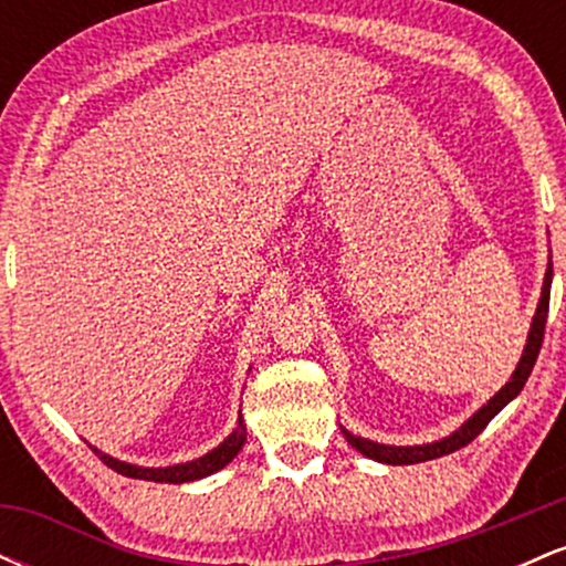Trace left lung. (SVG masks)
I'll list each match as a JSON object with an SVG mask.
<instances>
[{
  "mask_svg": "<svg viewBox=\"0 0 566 566\" xmlns=\"http://www.w3.org/2000/svg\"><path fill=\"white\" fill-rule=\"evenodd\" d=\"M551 276H554V265L548 263V271H545V282H543V295H541V303H537L535 319H532V329H530V337H527V348H524L522 361H518L516 373H513L511 380L505 382V386L500 388V391L492 396V399L486 401V405L479 409L476 415H473L469 423L460 426V431H454L452 437L433 441V444H423V447H386V444H375V441L359 439V437H354V433L343 431V433H346V439L350 441V447H356V450H359L361 454H367V458L380 460V463L412 465V463H426V460L441 458V454H450L454 450H460V447L471 444V441L484 431L486 423L495 418L500 409L509 405L513 396H518V391H522L524 382H527V378H530L532 367H535L537 354H541V346H543L545 319H548Z\"/></svg>",
  "mask_w": 566,
  "mask_h": 566,
  "instance_id": "8db88e82",
  "label": "left lung"
}]
</instances>
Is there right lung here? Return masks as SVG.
<instances>
[{
	"mask_svg": "<svg viewBox=\"0 0 566 566\" xmlns=\"http://www.w3.org/2000/svg\"><path fill=\"white\" fill-rule=\"evenodd\" d=\"M244 439H247V426H244V420L239 418L237 431H233L231 437L223 441V444L216 447V450H212V452H207L205 458L191 460V463H184V465H170V469H140V465H129V463H122V460L108 458V454L97 452L95 447H93V452L103 460V463L108 465V469H114L116 473H122V476L146 479V482L184 484V482H193V479L210 476V473H216V471L223 469L226 463H231V460L237 458V452L244 447Z\"/></svg>",
	"mask_w": 566,
	"mask_h": 566,
	"instance_id": "1",
	"label": "right lung"
}]
</instances>
